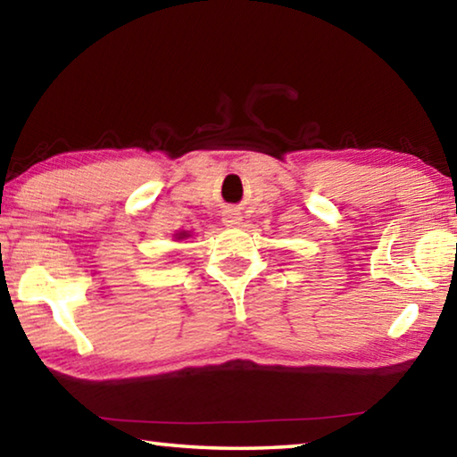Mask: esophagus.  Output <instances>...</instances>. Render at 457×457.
I'll use <instances>...</instances> for the list:
<instances>
[{"label":"esophagus","instance_id":"obj_1","mask_svg":"<svg viewBox=\"0 0 457 457\" xmlns=\"http://www.w3.org/2000/svg\"><path fill=\"white\" fill-rule=\"evenodd\" d=\"M221 221L226 223V226H229V228L239 226V223H242V213L236 212V210H228V212H223Z\"/></svg>","mask_w":457,"mask_h":457}]
</instances>
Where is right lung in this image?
<instances>
[{
    "label": "right lung",
    "instance_id": "add662e5",
    "mask_svg": "<svg viewBox=\"0 0 457 457\" xmlns=\"http://www.w3.org/2000/svg\"><path fill=\"white\" fill-rule=\"evenodd\" d=\"M173 237H175V242H181V239H189L191 237V231H177V234H173Z\"/></svg>",
    "mask_w": 457,
    "mask_h": 457
}]
</instances>
